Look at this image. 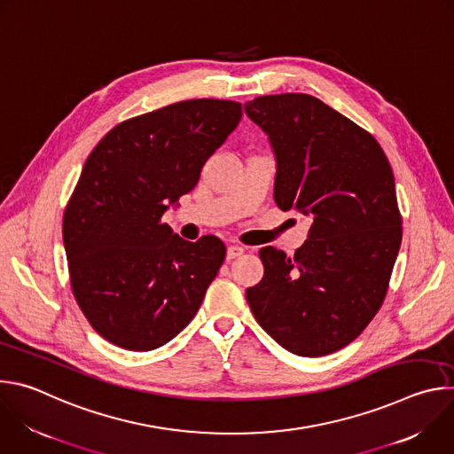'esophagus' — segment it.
Returning <instances> with one entry per match:
<instances>
[{"label": "esophagus", "instance_id": "esophagus-1", "mask_svg": "<svg viewBox=\"0 0 454 454\" xmlns=\"http://www.w3.org/2000/svg\"><path fill=\"white\" fill-rule=\"evenodd\" d=\"M242 253H244V247H240V246H237V244H231V246H228L226 256H228V258H237V256H240Z\"/></svg>", "mask_w": 454, "mask_h": 454}]
</instances>
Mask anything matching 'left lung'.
Returning a JSON list of instances; mask_svg holds the SVG:
<instances>
[{"label":"left lung","instance_id":"obj_1","mask_svg":"<svg viewBox=\"0 0 454 454\" xmlns=\"http://www.w3.org/2000/svg\"><path fill=\"white\" fill-rule=\"evenodd\" d=\"M244 107L277 156V207L312 219L293 256L261 249L264 277L246 300L286 350L333 354L366 329L390 284L403 240L390 161L368 131L316 97L264 95Z\"/></svg>","mask_w":454,"mask_h":454}]
</instances>
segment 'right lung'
I'll list each match as a JSON object with an SVG mask.
<instances>
[{
  "label": "right lung",
  "instance_id": "1",
  "mask_svg": "<svg viewBox=\"0 0 454 454\" xmlns=\"http://www.w3.org/2000/svg\"><path fill=\"white\" fill-rule=\"evenodd\" d=\"M240 118L233 100H183L120 121L88 156L62 239L74 296L109 343L154 350L200 310L226 246L214 235L183 240L163 215Z\"/></svg>",
  "mask_w": 454,
  "mask_h": 454
}]
</instances>
